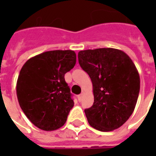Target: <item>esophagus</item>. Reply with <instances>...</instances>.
Instances as JSON below:
<instances>
[{
	"instance_id": "1",
	"label": "esophagus",
	"mask_w": 156,
	"mask_h": 156,
	"mask_svg": "<svg viewBox=\"0 0 156 156\" xmlns=\"http://www.w3.org/2000/svg\"><path fill=\"white\" fill-rule=\"evenodd\" d=\"M84 93H85V92H83L82 94H81V95H78V101H79V102H81V101L83 100V95H84Z\"/></svg>"
}]
</instances>
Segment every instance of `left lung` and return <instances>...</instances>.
I'll return each mask as SVG.
<instances>
[{
  "instance_id": "1",
  "label": "left lung",
  "mask_w": 156,
  "mask_h": 156,
  "mask_svg": "<svg viewBox=\"0 0 156 156\" xmlns=\"http://www.w3.org/2000/svg\"><path fill=\"white\" fill-rule=\"evenodd\" d=\"M78 62L92 82L94 104L84 111L89 125L102 132L121 127L133 113L140 90L133 61L121 50L104 48L80 51Z\"/></svg>"
}]
</instances>
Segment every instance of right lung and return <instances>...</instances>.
Instances as JSON below:
<instances>
[{
  "instance_id": "obj_1",
  "label": "right lung",
  "mask_w": 156,
  "mask_h": 156,
  "mask_svg": "<svg viewBox=\"0 0 156 156\" xmlns=\"http://www.w3.org/2000/svg\"><path fill=\"white\" fill-rule=\"evenodd\" d=\"M72 50H53L27 61L18 75L16 91L21 108L40 129L56 130L63 126L73 107L65 74L74 67Z\"/></svg>"
}]
</instances>
